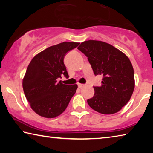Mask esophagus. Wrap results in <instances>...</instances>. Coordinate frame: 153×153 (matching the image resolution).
<instances>
[{
	"label": "esophagus",
	"instance_id": "esophagus-1",
	"mask_svg": "<svg viewBox=\"0 0 153 153\" xmlns=\"http://www.w3.org/2000/svg\"><path fill=\"white\" fill-rule=\"evenodd\" d=\"M77 85H78V87H79V88H82V87H84V84H78Z\"/></svg>",
	"mask_w": 153,
	"mask_h": 153
}]
</instances>
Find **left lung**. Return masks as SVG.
<instances>
[{
  "label": "left lung",
  "instance_id": "left-lung-1",
  "mask_svg": "<svg viewBox=\"0 0 153 153\" xmlns=\"http://www.w3.org/2000/svg\"><path fill=\"white\" fill-rule=\"evenodd\" d=\"M77 49L88 57L95 76H102L101 86H94V95L88 99V104L105 115L118 112L128 102L135 86L134 69L129 58L102 41H84Z\"/></svg>",
  "mask_w": 153,
  "mask_h": 153
}]
</instances>
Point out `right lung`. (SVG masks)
<instances>
[{"label":"right lung","instance_id":"right-lung-1","mask_svg":"<svg viewBox=\"0 0 153 153\" xmlns=\"http://www.w3.org/2000/svg\"><path fill=\"white\" fill-rule=\"evenodd\" d=\"M79 45L64 42L50 46L31 61L23 79V89L31 108L38 115L54 118L66 109L77 85L63 84L58 79L63 76L69 77L64 57Z\"/></svg>","mask_w":153,"mask_h":153}]
</instances>
